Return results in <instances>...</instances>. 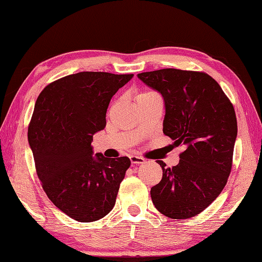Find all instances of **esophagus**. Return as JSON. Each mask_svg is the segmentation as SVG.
I'll return each mask as SVG.
<instances>
[{
    "instance_id": "34e87169",
    "label": "esophagus",
    "mask_w": 262,
    "mask_h": 262,
    "mask_svg": "<svg viewBox=\"0 0 262 262\" xmlns=\"http://www.w3.org/2000/svg\"><path fill=\"white\" fill-rule=\"evenodd\" d=\"M129 158H130L132 164H136V165H140V164H144V162H145V159L143 157L135 156V155H132Z\"/></svg>"
}]
</instances>
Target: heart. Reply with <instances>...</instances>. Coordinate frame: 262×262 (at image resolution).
Returning <instances> with one entry per match:
<instances>
[{"label":"heart","instance_id":"b5f03b06","mask_svg":"<svg viewBox=\"0 0 262 262\" xmlns=\"http://www.w3.org/2000/svg\"><path fill=\"white\" fill-rule=\"evenodd\" d=\"M145 94H149V92H145ZM145 94H141V95H145Z\"/></svg>","mask_w":262,"mask_h":262}]
</instances>
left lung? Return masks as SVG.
<instances>
[{"instance_id": "1", "label": "left lung", "mask_w": 262, "mask_h": 262, "mask_svg": "<svg viewBox=\"0 0 262 262\" xmlns=\"http://www.w3.org/2000/svg\"><path fill=\"white\" fill-rule=\"evenodd\" d=\"M165 103L163 133L184 145L178 165L157 161L163 178L150 190L156 209L173 220L190 219L219 196L232 167L237 118L220 84L206 73L173 68L137 75Z\"/></svg>"}]
</instances>
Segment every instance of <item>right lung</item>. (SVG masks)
<instances>
[{
    "label": "right lung",
    "mask_w": 262,
    "mask_h": 262,
    "mask_svg": "<svg viewBox=\"0 0 262 262\" xmlns=\"http://www.w3.org/2000/svg\"><path fill=\"white\" fill-rule=\"evenodd\" d=\"M133 76L68 75L48 84L35 101L28 139L38 178L54 206L75 221H98L115 205L130 159L92 156L91 142L106 126L112 97Z\"/></svg>",
    "instance_id": "right-lung-1"
}]
</instances>
